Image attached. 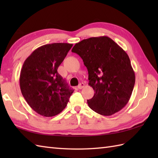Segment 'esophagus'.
Returning a JSON list of instances; mask_svg holds the SVG:
<instances>
[{
    "label": "esophagus",
    "instance_id": "obj_1",
    "mask_svg": "<svg viewBox=\"0 0 158 158\" xmlns=\"http://www.w3.org/2000/svg\"><path fill=\"white\" fill-rule=\"evenodd\" d=\"M85 86V84L83 83H79V85H78V87H77V88H78V89H82L83 87Z\"/></svg>",
    "mask_w": 158,
    "mask_h": 158
}]
</instances>
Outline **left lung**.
Instances as JSON below:
<instances>
[{"mask_svg": "<svg viewBox=\"0 0 158 158\" xmlns=\"http://www.w3.org/2000/svg\"><path fill=\"white\" fill-rule=\"evenodd\" d=\"M82 58L88 71L89 85L94 90L88 100L89 108L109 116L128 102L135 83V74L126 52L106 36L91 37L72 49Z\"/></svg>", "mask_w": 158, "mask_h": 158, "instance_id": "obj_1", "label": "left lung"}]
</instances>
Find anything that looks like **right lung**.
<instances>
[{"label":"right lung","mask_w":158,"mask_h":158,"mask_svg":"<svg viewBox=\"0 0 158 158\" xmlns=\"http://www.w3.org/2000/svg\"><path fill=\"white\" fill-rule=\"evenodd\" d=\"M72 46L65 43L44 45L23 62L20 89L29 106L39 115L52 117L61 113L74 91L57 71Z\"/></svg>","instance_id":"right-lung-1"}]
</instances>
